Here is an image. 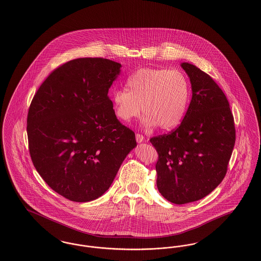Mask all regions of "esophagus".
Instances as JSON below:
<instances>
[{
    "mask_svg": "<svg viewBox=\"0 0 261 261\" xmlns=\"http://www.w3.org/2000/svg\"><path fill=\"white\" fill-rule=\"evenodd\" d=\"M144 140H145L144 136L141 135V134H139V133L136 134V141H137L138 143H142V142H144Z\"/></svg>",
    "mask_w": 261,
    "mask_h": 261,
    "instance_id": "obj_1",
    "label": "esophagus"
}]
</instances>
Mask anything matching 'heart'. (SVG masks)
<instances>
[{"label":"heart","mask_w":261,"mask_h":261,"mask_svg":"<svg viewBox=\"0 0 261 261\" xmlns=\"http://www.w3.org/2000/svg\"><path fill=\"white\" fill-rule=\"evenodd\" d=\"M126 85L127 90H116L112 96L115 115L124 122L138 117L143 107L144 125L171 130L187 114L191 88L181 71L142 68L129 76Z\"/></svg>","instance_id":"b5f03b06"}]
</instances>
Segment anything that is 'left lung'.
<instances>
[{"label":"left lung","mask_w":261,"mask_h":261,"mask_svg":"<svg viewBox=\"0 0 261 261\" xmlns=\"http://www.w3.org/2000/svg\"><path fill=\"white\" fill-rule=\"evenodd\" d=\"M192 98L181 123L168 134L152 137L156 186L164 198L187 204L204 198L225 177L236 140L234 117L219 85L196 66L181 63Z\"/></svg>","instance_id":"left-lung-1"}]
</instances>
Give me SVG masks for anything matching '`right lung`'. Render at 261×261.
<instances>
[{"instance_id": "add662e5", "label": "right lung", "mask_w": 261, "mask_h": 261, "mask_svg": "<svg viewBox=\"0 0 261 261\" xmlns=\"http://www.w3.org/2000/svg\"><path fill=\"white\" fill-rule=\"evenodd\" d=\"M120 67L104 58L73 59L53 71L32 100L27 134L33 164L55 192L73 202L102 196L137 146L108 95Z\"/></svg>"}]
</instances>
